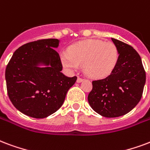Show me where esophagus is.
I'll list each match as a JSON object with an SVG mask.
<instances>
[{"mask_svg": "<svg viewBox=\"0 0 150 150\" xmlns=\"http://www.w3.org/2000/svg\"><path fill=\"white\" fill-rule=\"evenodd\" d=\"M83 80V79L80 78V77H78V79H77V83H81Z\"/></svg>", "mask_w": 150, "mask_h": 150, "instance_id": "34e87169", "label": "esophagus"}]
</instances>
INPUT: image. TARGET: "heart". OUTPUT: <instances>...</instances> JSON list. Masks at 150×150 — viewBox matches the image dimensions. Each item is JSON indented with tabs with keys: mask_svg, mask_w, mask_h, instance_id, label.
Returning a JSON list of instances; mask_svg holds the SVG:
<instances>
[{
	"mask_svg": "<svg viewBox=\"0 0 150 150\" xmlns=\"http://www.w3.org/2000/svg\"><path fill=\"white\" fill-rule=\"evenodd\" d=\"M119 58L117 47L102 40H84L73 44L69 52L60 53L61 64L74 71L83 64L84 71L91 78L107 77L114 71Z\"/></svg>",
	"mask_w": 150,
	"mask_h": 150,
	"instance_id": "1",
	"label": "heart"
}]
</instances>
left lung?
I'll return each mask as SVG.
<instances>
[{
    "label": "left lung",
    "instance_id": "1",
    "mask_svg": "<svg viewBox=\"0 0 150 150\" xmlns=\"http://www.w3.org/2000/svg\"><path fill=\"white\" fill-rule=\"evenodd\" d=\"M119 52L115 69L107 77L92 81L90 106L106 117L126 115L140 102L146 83V71L139 54L130 45L111 38Z\"/></svg>",
    "mask_w": 150,
    "mask_h": 150
}]
</instances>
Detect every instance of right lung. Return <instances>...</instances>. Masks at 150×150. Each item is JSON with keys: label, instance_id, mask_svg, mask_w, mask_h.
I'll use <instances>...</instances> for the list:
<instances>
[{"label": "right lung", "instance_id": "right-lung-1", "mask_svg": "<svg viewBox=\"0 0 150 150\" xmlns=\"http://www.w3.org/2000/svg\"><path fill=\"white\" fill-rule=\"evenodd\" d=\"M59 43L57 39H45L24 44L15 51L6 67L8 95L24 115L35 118L52 115L76 82V76L70 78L61 72L60 57L55 50Z\"/></svg>", "mask_w": 150, "mask_h": 150}]
</instances>
